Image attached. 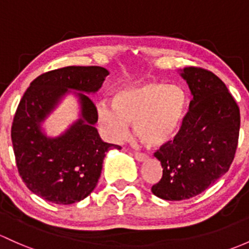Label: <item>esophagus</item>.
Masks as SVG:
<instances>
[{"label": "esophagus", "mask_w": 249, "mask_h": 249, "mask_svg": "<svg viewBox=\"0 0 249 249\" xmlns=\"http://www.w3.org/2000/svg\"><path fill=\"white\" fill-rule=\"evenodd\" d=\"M135 159L137 160V161L143 162V161H145L146 159H148V156H146L145 154H143V153H135Z\"/></svg>", "instance_id": "34e87169"}]
</instances>
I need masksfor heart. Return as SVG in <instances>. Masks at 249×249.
<instances>
[{
    "label": "heart",
    "mask_w": 249,
    "mask_h": 249,
    "mask_svg": "<svg viewBox=\"0 0 249 249\" xmlns=\"http://www.w3.org/2000/svg\"><path fill=\"white\" fill-rule=\"evenodd\" d=\"M187 95L178 85L146 82L125 86L117 91L113 104L101 101L96 117L104 136L120 142L135 124L137 137L145 145L161 146L179 132L187 111Z\"/></svg>",
    "instance_id": "1"
}]
</instances>
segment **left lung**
I'll use <instances>...</instances> for the list:
<instances>
[{
  "instance_id": "1",
  "label": "left lung",
  "mask_w": 249,
  "mask_h": 249,
  "mask_svg": "<svg viewBox=\"0 0 249 249\" xmlns=\"http://www.w3.org/2000/svg\"><path fill=\"white\" fill-rule=\"evenodd\" d=\"M180 75L193 98L174 140L154 154L163 173L151 187L172 201L196 197L229 171L240 131V108L221 78L196 67Z\"/></svg>"
}]
</instances>
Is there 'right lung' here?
<instances>
[{"label": "right lung", "mask_w": 249, "mask_h": 249, "mask_svg": "<svg viewBox=\"0 0 249 249\" xmlns=\"http://www.w3.org/2000/svg\"><path fill=\"white\" fill-rule=\"evenodd\" d=\"M108 74L101 67H65L38 76L25 91L13 120L12 142L18 171L31 192L68 205L95 188L106 153L120 145L101 140L96 107L85 93H96ZM69 89L78 90L81 117L62 135L49 138L41 123Z\"/></svg>", "instance_id": "add662e5"}]
</instances>
